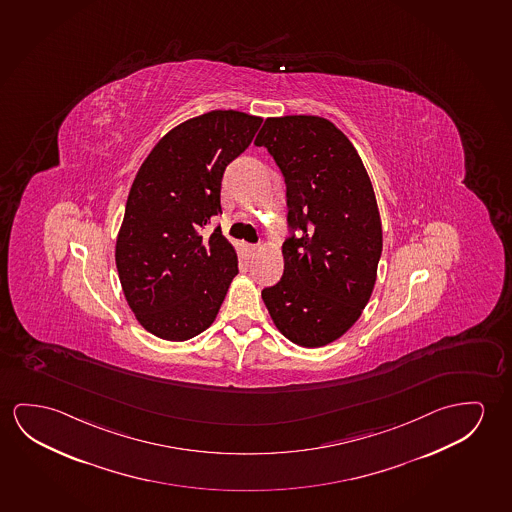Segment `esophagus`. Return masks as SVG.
Wrapping results in <instances>:
<instances>
[{"instance_id":"34e87169","label":"esophagus","mask_w":512,"mask_h":512,"mask_svg":"<svg viewBox=\"0 0 512 512\" xmlns=\"http://www.w3.org/2000/svg\"><path fill=\"white\" fill-rule=\"evenodd\" d=\"M257 244H250V243H244V250H246V253L252 257L253 253L257 252Z\"/></svg>"}]
</instances>
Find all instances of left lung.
I'll use <instances>...</instances> for the list:
<instances>
[{"mask_svg": "<svg viewBox=\"0 0 512 512\" xmlns=\"http://www.w3.org/2000/svg\"><path fill=\"white\" fill-rule=\"evenodd\" d=\"M282 170L291 236L284 276L262 299L301 347L340 339L369 303L383 230L369 173L346 134L314 115L266 118L255 138Z\"/></svg>", "mask_w": 512, "mask_h": 512, "instance_id": "1", "label": "left lung"}]
</instances>
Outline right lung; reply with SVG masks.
<instances>
[{
	"label": "right lung",
	"instance_id": "add662e5",
	"mask_svg": "<svg viewBox=\"0 0 512 512\" xmlns=\"http://www.w3.org/2000/svg\"><path fill=\"white\" fill-rule=\"evenodd\" d=\"M262 118L214 110L189 118L150 150L134 177L115 246L118 278L138 323L159 339H193L213 324L237 275L234 246L214 228L221 179Z\"/></svg>",
	"mask_w": 512,
	"mask_h": 512
}]
</instances>
